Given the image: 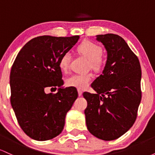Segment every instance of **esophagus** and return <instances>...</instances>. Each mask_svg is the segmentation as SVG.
Returning <instances> with one entry per match:
<instances>
[{"mask_svg":"<svg viewBox=\"0 0 155 155\" xmlns=\"http://www.w3.org/2000/svg\"><path fill=\"white\" fill-rule=\"evenodd\" d=\"M78 94H79V96H81L82 95V90L81 89H78Z\"/></svg>","mask_w":155,"mask_h":155,"instance_id":"esophagus-1","label":"esophagus"}]
</instances>
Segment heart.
Returning <instances> with one entry per match:
<instances>
[{"mask_svg": "<svg viewBox=\"0 0 155 155\" xmlns=\"http://www.w3.org/2000/svg\"><path fill=\"white\" fill-rule=\"evenodd\" d=\"M78 53L80 55L86 58L90 62L91 68L96 71H99L104 66V60L102 55L103 49L98 44L90 41H84L81 42L77 47ZM71 54L70 52H65L62 55L60 60V68L62 71H66L70 64ZM92 76L90 74H73L66 79L68 86L74 87L77 88L86 87L91 80Z\"/></svg>", "mask_w": 155, "mask_h": 155, "instance_id": "b5f03b06", "label": "heart"}]
</instances>
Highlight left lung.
I'll return each instance as SVG.
<instances>
[{
  "mask_svg": "<svg viewBox=\"0 0 155 155\" xmlns=\"http://www.w3.org/2000/svg\"><path fill=\"white\" fill-rule=\"evenodd\" d=\"M104 44L107 60L102 74L91 84L95 94L84 92L88 130L104 140L120 138L136 120L141 100L139 60L120 35H96Z\"/></svg>",
  "mask_w": 155,
  "mask_h": 155,
  "instance_id": "obj_1",
  "label": "left lung"
}]
</instances>
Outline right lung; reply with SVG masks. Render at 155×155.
<instances>
[{"label":"right lung","instance_id":"add662e5","mask_svg":"<svg viewBox=\"0 0 155 155\" xmlns=\"http://www.w3.org/2000/svg\"><path fill=\"white\" fill-rule=\"evenodd\" d=\"M79 35H42L22 48L10 73L11 104L22 130L30 138L47 140L63 131L67 112L78 97L75 87H63L60 60ZM59 87L55 94L47 87Z\"/></svg>","mask_w":155,"mask_h":155}]
</instances>
